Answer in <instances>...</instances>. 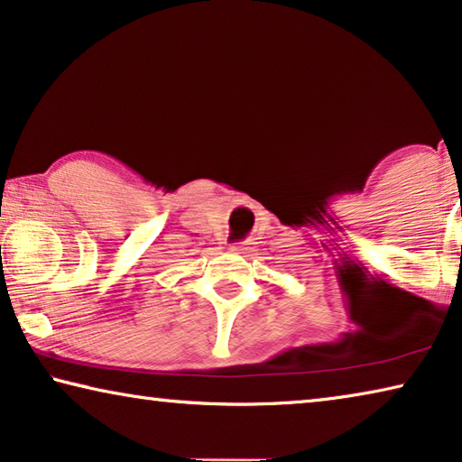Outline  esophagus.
<instances>
[{"mask_svg":"<svg viewBox=\"0 0 462 462\" xmlns=\"http://www.w3.org/2000/svg\"><path fill=\"white\" fill-rule=\"evenodd\" d=\"M232 251L236 254H248V253H253V246H251V243H238L232 246Z\"/></svg>","mask_w":462,"mask_h":462,"instance_id":"esophagus-1","label":"esophagus"}]
</instances>
